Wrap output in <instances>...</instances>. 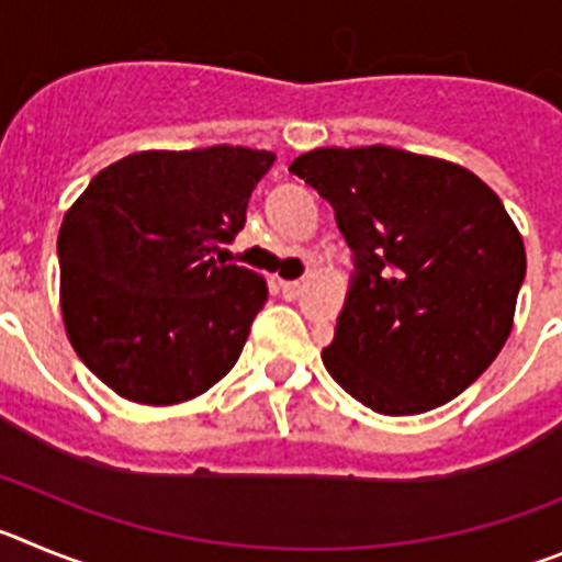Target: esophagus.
Returning a JSON list of instances; mask_svg holds the SVG:
<instances>
[{"instance_id": "obj_1", "label": "esophagus", "mask_w": 562, "mask_h": 562, "mask_svg": "<svg viewBox=\"0 0 562 562\" xmlns=\"http://www.w3.org/2000/svg\"><path fill=\"white\" fill-rule=\"evenodd\" d=\"M280 291L285 300H296L302 291V280H280Z\"/></svg>"}]
</instances>
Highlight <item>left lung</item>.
<instances>
[{
  "instance_id": "left-lung-1",
  "label": "left lung",
  "mask_w": 562,
  "mask_h": 562,
  "mask_svg": "<svg viewBox=\"0 0 562 562\" xmlns=\"http://www.w3.org/2000/svg\"><path fill=\"white\" fill-rule=\"evenodd\" d=\"M336 210L356 257L330 347L333 381L378 414L453 401L502 352L527 251L502 199L462 165L389 145L291 161Z\"/></svg>"
}]
</instances>
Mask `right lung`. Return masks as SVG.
Wrapping results in <instances>:
<instances>
[{"label":"right lung","instance_id":"right-lung-1","mask_svg":"<svg viewBox=\"0 0 562 562\" xmlns=\"http://www.w3.org/2000/svg\"><path fill=\"white\" fill-rule=\"evenodd\" d=\"M274 154L139 150L100 170L58 232L60 313L80 361L125 401H193L235 367L269 285L215 260Z\"/></svg>","mask_w":562,"mask_h":562}]
</instances>
